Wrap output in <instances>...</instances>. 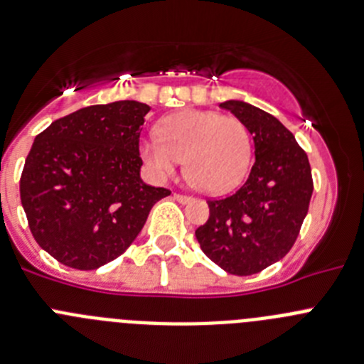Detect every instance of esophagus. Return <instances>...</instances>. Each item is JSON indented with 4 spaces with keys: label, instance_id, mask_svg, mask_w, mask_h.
<instances>
[{
    "label": "esophagus",
    "instance_id": "obj_1",
    "mask_svg": "<svg viewBox=\"0 0 364 364\" xmlns=\"http://www.w3.org/2000/svg\"><path fill=\"white\" fill-rule=\"evenodd\" d=\"M174 199H176V201H179V203H188L190 199H192V198H190V196L178 194V192H176V194H174Z\"/></svg>",
    "mask_w": 364,
    "mask_h": 364
}]
</instances>
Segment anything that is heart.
<instances>
[{
  "mask_svg": "<svg viewBox=\"0 0 364 364\" xmlns=\"http://www.w3.org/2000/svg\"><path fill=\"white\" fill-rule=\"evenodd\" d=\"M159 137L141 141V158L156 176H170L185 158V176L206 194H225L250 168V132L234 116L210 110H181L163 117Z\"/></svg>",
  "mask_w": 364,
  "mask_h": 364,
  "instance_id": "1",
  "label": "heart"
}]
</instances>
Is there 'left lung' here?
<instances>
[{
	"mask_svg": "<svg viewBox=\"0 0 364 364\" xmlns=\"http://www.w3.org/2000/svg\"><path fill=\"white\" fill-rule=\"evenodd\" d=\"M254 137L255 161L234 194L206 199L210 215L196 230L208 259L234 276H252L283 259L299 235L314 192L309 156L264 110L225 101Z\"/></svg>",
	"mask_w": 364,
	"mask_h": 364,
	"instance_id": "1",
	"label": "left lung"
}]
</instances>
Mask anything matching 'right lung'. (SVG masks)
Here are the masks:
<instances>
[{
  "instance_id": "1",
  "label": "right lung",
  "mask_w": 364,
  "mask_h": 364,
  "mask_svg": "<svg viewBox=\"0 0 364 364\" xmlns=\"http://www.w3.org/2000/svg\"><path fill=\"white\" fill-rule=\"evenodd\" d=\"M149 110L137 101L92 105L36 136L19 196L36 243L65 267L94 270L119 257L170 196L139 178Z\"/></svg>"
}]
</instances>
